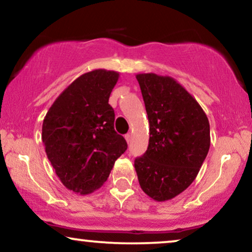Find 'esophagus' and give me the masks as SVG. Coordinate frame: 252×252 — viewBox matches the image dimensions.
Returning <instances> with one entry per match:
<instances>
[{
  "instance_id": "34e87169",
  "label": "esophagus",
  "mask_w": 252,
  "mask_h": 252,
  "mask_svg": "<svg viewBox=\"0 0 252 252\" xmlns=\"http://www.w3.org/2000/svg\"><path fill=\"white\" fill-rule=\"evenodd\" d=\"M124 138H126V143H130L131 142V135H130V133H126V136H124Z\"/></svg>"
}]
</instances>
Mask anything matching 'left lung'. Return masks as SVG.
Segmentation results:
<instances>
[{"label": "left lung", "mask_w": 252, "mask_h": 252, "mask_svg": "<svg viewBox=\"0 0 252 252\" xmlns=\"http://www.w3.org/2000/svg\"><path fill=\"white\" fill-rule=\"evenodd\" d=\"M150 123L146 152L135 160L144 192L165 202L196 179L209 153L210 123L197 100L169 76L136 75Z\"/></svg>", "instance_id": "left-lung-1"}]
</instances>
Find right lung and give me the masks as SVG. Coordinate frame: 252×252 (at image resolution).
Wrapping results in <instances>:
<instances>
[{
  "label": "right lung",
  "instance_id": "obj_1",
  "mask_svg": "<svg viewBox=\"0 0 252 252\" xmlns=\"http://www.w3.org/2000/svg\"><path fill=\"white\" fill-rule=\"evenodd\" d=\"M120 73L96 69L73 80L56 98L42 123V143L66 189L89 194L108 179L126 142L114 129L108 103Z\"/></svg>",
  "mask_w": 252,
  "mask_h": 252
}]
</instances>
